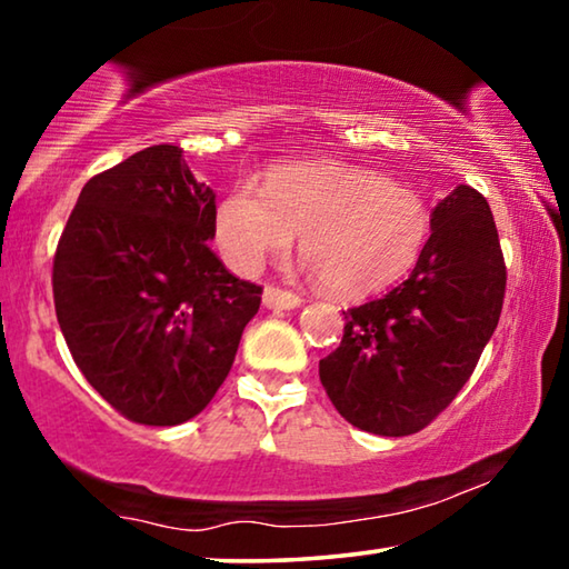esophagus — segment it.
<instances>
[{"mask_svg": "<svg viewBox=\"0 0 569 569\" xmlns=\"http://www.w3.org/2000/svg\"><path fill=\"white\" fill-rule=\"evenodd\" d=\"M302 298L290 290H282V287H264V305L269 310H295L300 308Z\"/></svg>", "mask_w": 569, "mask_h": 569, "instance_id": "obj_1", "label": "esophagus"}]
</instances>
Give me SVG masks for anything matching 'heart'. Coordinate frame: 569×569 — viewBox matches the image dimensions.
Listing matches in <instances>:
<instances>
[{"label": "heart", "mask_w": 569, "mask_h": 569, "mask_svg": "<svg viewBox=\"0 0 569 569\" xmlns=\"http://www.w3.org/2000/svg\"><path fill=\"white\" fill-rule=\"evenodd\" d=\"M295 233L326 287L359 298L418 264L431 238V208L418 189L380 171L298 161L271 169L264 192L236 184L216 210V243L241 274L290 249Z\"/></svg>", "instance_id": "obj_1"}]
</instances>
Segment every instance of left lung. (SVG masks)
I'll return each mask as SVG.
<instances>
[{
    "instance_id": "obj_1",
    "label": "left lung",
    "mask_w": 569,
    "mask_h": 569,
    "mask_svg": "<svg viewBox=\"0 0 569 569\" xmlns=\"http://www.w3.org/2000/svg\"><path fill=\"white\" fill-rule=\"evenodd\" d=\"M506 261L490 204L459 184L431 212V238L406 282L343 312V339L320 359L336 410L361 431H421L462 390L496 331Z\"/></svg>"
}]
</instances>
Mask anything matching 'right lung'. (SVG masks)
<instances>
[{"mask_svg":"<svg viewBox=\"0 0 569 569\" xmlns=\"http://www.w3.org/2000/svg\"><path fill=\"white\" fill-rule=\"evenodd\" d=\"M179 146H151L89 179L53 259V302L73 361L143 426L202 413L233 367L261 287L230 274L216 192Z\"/></svg>","mask_w":569,"mask_h":569,"instance_id":"add662e5","label":"right lung"}]
</instances>
